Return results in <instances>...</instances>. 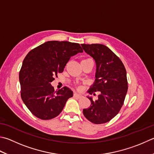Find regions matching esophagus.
Wrapping results in <instances>:
<instances>
[{
	"label": "esophagus",
	"instance_id": "34e87169",
	"mask_svg": "<svg viewBox=\"0 0 154 154\" xmlns=\"http://www.w3.org/2000/svg\"><path fill=\"white\" fill-rule=\"evenodd\" d=\"M74 97L75 98H80L82 97V95L80 94H78V93H74Z\"/></svg>",
	"mask_w": 154,
	"mask_h": 154
}]
</instances>
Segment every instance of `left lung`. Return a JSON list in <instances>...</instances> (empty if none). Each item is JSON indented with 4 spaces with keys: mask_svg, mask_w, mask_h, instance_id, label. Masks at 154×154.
Returning <instances> with one entry per match:
<instances>
[{
    "mask_svg": "<svg viewBox=\"0 0 154 154\" xmlns=\"http://www.w3.org/2000/svg\"><path fill=\"white\" fill-rule=\"evenodd\" d=\"M83 50L95 60L96 79L88 91L90 94H99L91 106L83 109L85 117L94 124L109 122L117 115L122 107L128 89L127 72L123 62L106 45L82 44Z\"/></svg>",
    "mask_w": 154,
    "mask_h": 154,
    "instance_id": "8db88e82",
    "label": "left lung"
}]
</instances>
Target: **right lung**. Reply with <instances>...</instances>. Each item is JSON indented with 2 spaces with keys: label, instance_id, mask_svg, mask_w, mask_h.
<instances>
[{
  "label": "right lung",
  "instance_id": "1",
  "mask_svg": "<svg viewBox=\"0 0 154 154\" xmlns=\"http://www.w3.org/2000/svg\"><path fill=\"white\" fill-rule=\"evenodd\" d=\"M79 43L50 41L27 54L19 72L21 97L32 114L42 120L56 117L73 92L64 86L55 91L51 82L72 56L82 53Z\"/></svg>",
  "mask_w": 154,
  "mask_h": 154
}]
</instances>
